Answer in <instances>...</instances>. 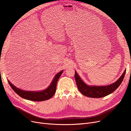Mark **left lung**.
I'll use <instances>...</instances> for the list:
<instances>
[{
    "mask_svg": "<svg viewBox=\"0 0 131 131\" xmlns=\"http://www.w3.org/2000/svg\"><path fill=\"white\" fill-rule=\"evenodd\" d=\"M126 71L125 70L122 75L114 83L106 86H89L84 83L75 71V80L78 90L84 95L90 98H99L105 96L114 92L121 84L124 80Z\"/></svg>",
    "mask_w": 131,
    "mask_h": 131,
    "instance_id": "1",
    "label": "left lung"
}]
</instances>
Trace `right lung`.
<instances>
[{
	"label": "right lung",
	"instance_id": "right-lung-1",
	"mask_svg": "<svg viewBox=\"0 0 131 131\" xmlns=\"http://www.w3.org/2000/svg\"><path fill=\"white\" fill-rule=\"evenodd\" d=\"M62 72L63 71H61L59 72L55 76L53 82H51L49 87L44 91L40 92H29L22 91L21 89L15 87L9 81L8 82L10 87H12L14 91L18 95L22 97V98L29 100L35 101V102H41V101L49 99L54 95L56 91V88H57L58 81L60 77Z\"/></svg>",
	"mask_w": 131,
	"mask_h": 131
}]
</instances>
